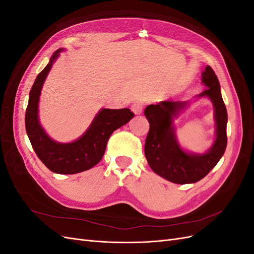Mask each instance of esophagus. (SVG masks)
Listing matches in <instances>:
<instances>
[{"label": "esophagus", "instance_id": "esophagus-1", "mask_svg": "<svg viewBox=\"0 0 254 254\" xmlns=\"http://www.w3.org/2000/svg\"><path fill=\"white\" fill-rule=\"evenodd\" d=\"M131 111L134 114H141L143 111V105L141 103H134L131 105Z\"/></svg>", "mask_w": 254, "mask_h": 254}]
</instances>
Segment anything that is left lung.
<instances>
[{
	"instance_id": "8db88e82",
	"label": "left lung",
	"mask_w": 254,
	"mask_h": 254,
	"mask_svg": "<svg viewBox=\"0 0 254 254\" xmlns=\"http://www.w3.org/2000/svg\"><path fill=\"white\" fill-rule=\"evenodd\" d=\"M201 82L206 89L195 98L210 99L215 120V140L205 152L195 153L183 149L177 139L174 120L187 109L190 101L160 102L147 106L144 111L149 122L145 157L153 172L173 183L188 184L201 180L218 163L227 147L228 113L218 78L211 66L204 67Z\"/></svg>"
}]
</instances>
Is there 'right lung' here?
Masks as SVG:
<instances>
[{
	"label": "right lung",
	"instance_id": "right-lung-1",
	"mask_svg": "<svg viewBox=\"0 0 254 254\" xmlns=\"http://www.w3.org/2000/svg\"><path fill=\"white\" fill-rule=\"evenodd\" d=\"M63 51L64 49H59L54 53L48 65L37 76L29 92L25 128L36 155L42 163L56 174L72 175L95 166L102 160L107 142L112 132L127 124L134 114L128 108H103L77 140L70 143H60L50 137L39 121V99L43 83Z\"/></svg>",
	"mask_w": 254,
	"mask_h": 254
}]
</instances>
